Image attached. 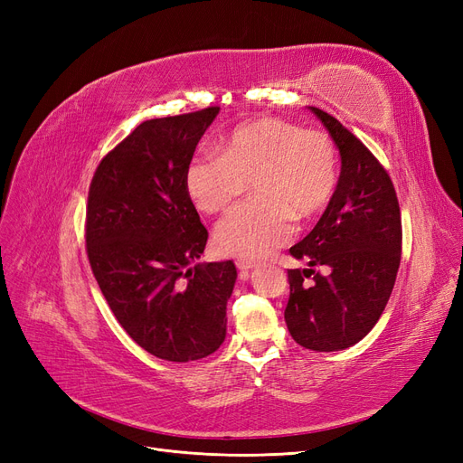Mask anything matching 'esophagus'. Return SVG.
<instances>
[{"mask_svg": "<svg viewBox=\"0 0 463 463\" xmlns=\"http://www.w3.org/2000/svg\"><path fill=\"white\" fill-rule=\"evenodd\" d=\"M236 267L241 271H250V269H253V267H256V263L250 261V260H236Z\"/></svg>", "mask_w": 463, "mask_h": 463, "instance_id": "34e87169", "label": "esophagus"}]
</instances>
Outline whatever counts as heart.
<instances>
[{"mask_svg":"<svg viewBox=\"0 0 463 463\" xmlns=\"http://www.w3.org/2000/svg\"><path fill=\"white\" fill-rule=\"evenodd\" d=\"M251 198L219 221L215 246L241 260L267 258L294 236V217L311 219L338 186V154L321 130H304L267 117L236 127L221 154L198 152L184 169V186L202 213H219L248 190Z\"/></svg>","mask_w":463,"mask_h":463,"instance_id":"obj_1","label":"heart"}]
</instances>
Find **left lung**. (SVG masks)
I'll return each instance as SVG.
<instances>
[{"label":"left lung","mask_w":463,"mask_h":463,"mask_svg":"<svg viewBox=\"0 0 463 463\" xmlns=\"http://www.w3.org/2000/svg\"><path fill=\"white\" fill-rule=\"evenodd\" d=\"M311 111L335 140L342 169L317 225L290 248L307 269H288L285 321L300 346L336 352L360 342L389 302L402 258V217L379 159L333 115Z\"/></svg>","instance_id":"1"}]
</instances>
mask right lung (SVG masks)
Wrapping results in <instances>:
<instances>
[{"label": "right lung", "mask_w": 463, "mask_h": 463, "mask_svg": "<svg viewBox=\"0 0 463 463\" xmlns=\"http://www.w3.org/2000/svg\"><path fill=\"white\" fill-rule=\"evenodd\" d=\"M219 108L144 121L99 161L88 190L86 253L127 335L167 362L213 354L227 335L232 261L196 263L207 229L184 169Z\"/></svg>", "instance_id": "add662e5"}]
</instances>
